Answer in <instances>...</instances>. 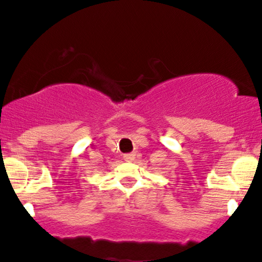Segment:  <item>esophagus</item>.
Listing matches in <instances>:
<instances>
[{
  "label": "esophagus",
  "mask_w": 262,
  "mask_h": 262,
  "mask_svg": "<svg viewBox=\"0 0 262 262\" xmlns=\"http://www.w3.org/2000/svg\"><path fill=\"white\" fill-rule=\"evenodd\" d=\"M123 158H124L125 161L130 162V161H133L134 159H135V155L134 154H125L124 156H123Z\"/></svg>",
  "instance_id": "34e87169"
}]
</instances>
